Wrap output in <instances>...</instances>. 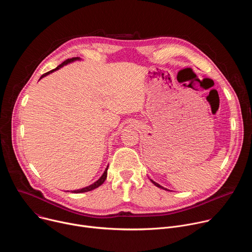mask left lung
<instances>
[{
    "mask_svg": "<svg viewBox=\"0 0 252 252\" xmlns=\"http://www.w3.org/2000/svg\"><path fill=\"white\" fill-rule=\"evenodd\" d=\"M151 182H152V183H153V184H154V185H155V186H156V187H158V188H159V189H164V188H162V187H161V186H159V185H158V184H157V183H156V182H154V181H152V179H151Z\"/></svg>",
    "mask_w": 252,
    "mask_h": 252,
    "instance_id": "obj_1",
    "label": "left lung"
}]
</instances>
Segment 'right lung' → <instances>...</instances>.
<instances>
[{"label":"right lung","instance_id":"1","mask_svg":"<svg viewBox=\"0 0 252 252\" xmlns=\"http://www.w3.org/2000/svg\"><path fill=\"white\" fill-rule=\"evenodd\" d=\"M81 60V58H79V57H77V58H71V59H67V60H65L63 63H62L60 65H58L55 69H52V70H50V71H48V73H46V74H44L41 78H40V80L42 79V78H44V77H46V76H48L49 74H52L53 71H55V70H57V69H59V68H61L62 66H63V65H65V64H67V63H73V62H75V61H80ZM107 167H109V165L106 166V168H105V170L103 171V173H102V175L97 179V181L95 182V183H94L93 185H91V186H89V187H87V188H84V189H77V190H73L71 192H74V193H81V192H87V191H91V190H93V189H96V188H98L99 186H101L103 183H104V181H105V178H106V175H107Z\"/></svg>","mask_w":252,"mask_h":252}]
</instances>
